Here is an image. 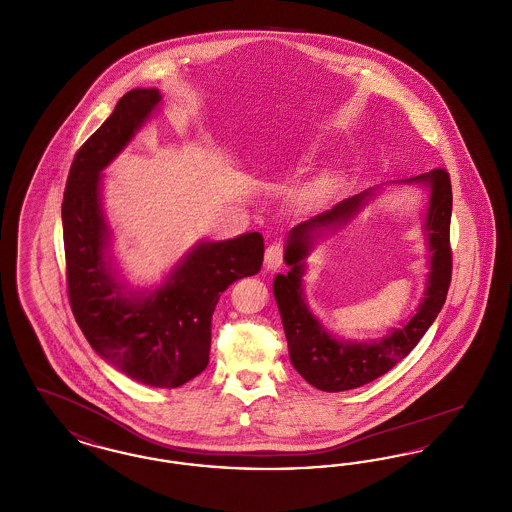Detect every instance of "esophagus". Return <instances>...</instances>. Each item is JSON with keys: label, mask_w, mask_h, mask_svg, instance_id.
Wrapping results in <instances>:
<instances>
[{"label": "esophagus", "mask_w": 512, "mask_h": 512, "mask_svg": "<svg viewBox=\"0 0 512 512\" xmlns=\"http://www.w3.org/2000/svg\"><path fill=\"white\" fill-rule=\"evenodd\" d=\"M284 261V247L282 244L268 245L265 251V268L267 270H276Z\"/></svg>", "instance_id": "esophagus-1"}]
</instances>
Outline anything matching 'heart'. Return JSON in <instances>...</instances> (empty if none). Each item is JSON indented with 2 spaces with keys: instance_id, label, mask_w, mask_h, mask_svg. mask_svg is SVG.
<instances>
[{
  "instance_id": "obj_1",
  "label": "heart",
  "mask_w": 512,
  "mask_h": 512,
  "mask_svg": "<svg viewBox=\"0 0 512 512\" xmlns=\"http://www.w3.org/2000/svg\"><path fill=\"white\" fill-rule=\"evenodd\" d=\"M334 186H336V180H334L332 176H328V174L318 176L313 182L307 184V188H305V192H303V199H305L307 203H311V205L322 203L324 199H328L330 194L334 192Z\"/></svg>"
}]
</instances>
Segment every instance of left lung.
I'll return each mask as SVG.
<instances>
[{"label":"left lung","instance_id":"8db88e82","mask_svg":"<svg viewBox=\"0 0 512 512\" xmlns=\"http://www.w3.org/2000/svg\"><path fill=\"white\" fill-rule=\"evenodd\" d=\"M393 184H416L428 190V207L422 222L428 247V276L424 297L420 299L413 317L405 320L399 328H391L380 340L336 338L311 311L303 293L307 257L318 240L355 219L380 188H370L347 197L330 211L297 224L288 234L284 261L290 270L286 274H276L272 290L284 324L293 368L317 390L330 393L355 390L384 376L413 351L445 303L451 284L449 224L453 194L449 174L443 169H436Z\"/></svg>","mask_w":512,"mask_h":512}]
</instances>
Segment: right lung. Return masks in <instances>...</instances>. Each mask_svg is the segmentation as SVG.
<instances>
[{
    "label": "right lung",
    "mask_w": 512,
    "mask_h": 512,
    "mask_svg": "<svg viewBox=\"0 0 512 512\" xmlns=\"http://www.w3.org/2000/svg\"><path fill=\"white\" fill-rule=\"evenodd\" d=\"M159 103L157 88H134L119 99L74 157L61 217L71 309L92 349L140 384L178 388L205 370L220 293L261 270L265 244L259 232L199 242L153 290H134L122 280L111 257L101 172Z\"/></svg>",
    "instance_id": "obj_1"
}]
</instances>
